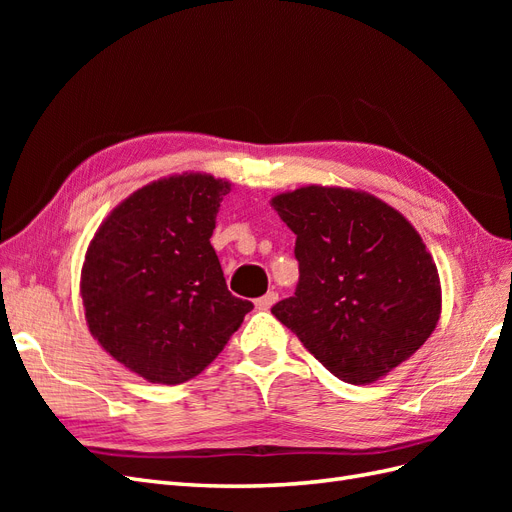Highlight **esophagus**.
Returning <instances> with one entry per match:
<instances>
[{
	"instance_id": "1",
	"label": "esophagus",
	"mask_w": 512,
	"mask_h": 512,
	"mask_svg": "<svg viewBox=\"0 0 512 512\" xmlns=\"http://www.w3.org/2000/svg\"><path fill=\"white\" fill-rule=\"evenodd\" d=\"M277 303V292H267L265 297H260V299H256L254 301V305H256V309H260V312H267L269 307H273Z\"/></svg>"
}]
</instances>
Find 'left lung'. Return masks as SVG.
Segmentation results:
<instances>
[{"label":"left lung","mask_w":512,"mask_h":512,"mask_svg":"<svg viewBox=\"0 0 512 512\" xmlns=\"http://www.w3.org/2000/svg\"><path fill=\"white\" fill-rule=\"evenodd\" d=\"M297 235L299 284L271 314L333 376L371 384L421 348L442 312L438 267L416 228L361 190L305 185L271 198Z\"/></svg>","instance_id":"obj_1"}]
</instances>
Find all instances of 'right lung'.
Listing matches in <instances>:
<instances>
[{"label": "right lung", "instance_id": "add662e5", "mask_svg": "<svg viewBox=\"0 0 512 512\" xmlns=\"http://www.w3.org/2000/svg\"><path fill=\"white\" fill-rule=\"evenodd\" d=\"M228 192L230 181L207 173L151 181L106 215L87 247L89 333L147 382L198 376L254 307L228 292L209 241Z\"/></svg>", "mask_w": 512, "mask_h": 512}]
</instances>
